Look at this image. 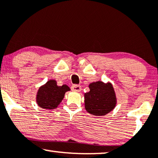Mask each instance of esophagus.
Segmentation results:
<instances>
[{
	"instance_id": "esophagus-1",
	"label": "esophagus",
	"mask_w": 158,
	"mask_h": 158,
	"mask_svg": "<svg viewBox=\"0 0 158 158\" xmlns=\"http://www.w3.org/2000/svg\"><path fill=\"white\" fill-rule=\"evenodd\" d=\"M71 89L73 90V92H80L81 90V87L80 85H74L71 87Z\"/></svg>"
}]
</instances>
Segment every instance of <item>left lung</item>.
<instances>
[{"label": "left lung", "instance_id": "8db88e82", "mask_svg": "<svg viewBox=\"0 0 158 158\" xmlns=\"http://www.w3.org/2000/svg\"><path fill=\"white\" fill-rule=\"evenodd\" d=\"M89 92L85 94V108L96 116L106 115L115 108L117 98L110 82L94 81L89 85Z\"/></svg>", "mask_w": 158, "mask_h": 158}]
</instances>
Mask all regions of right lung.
Returning a JSON list of instances; mask_svg holds the SVG:
<instances>
[{
  "mask_svg": "<svg viewBox=\"0 0 158 158\" xmlns=\"http://www.w3.org/2000/svg\"><path fill=\"white\" fill-rule=\"evenodd\" d=\"M70 90L66 85L58 86L57 81L50 79L40 87L36 95L37 104L43 109L53 110L61 102L65 93Z\"/></svg>",
  "mask_w": 158,
  "mask_h": 158,
  "instance_id": "right-lung-1",
  "label": "right lung"
}]
</instances>
